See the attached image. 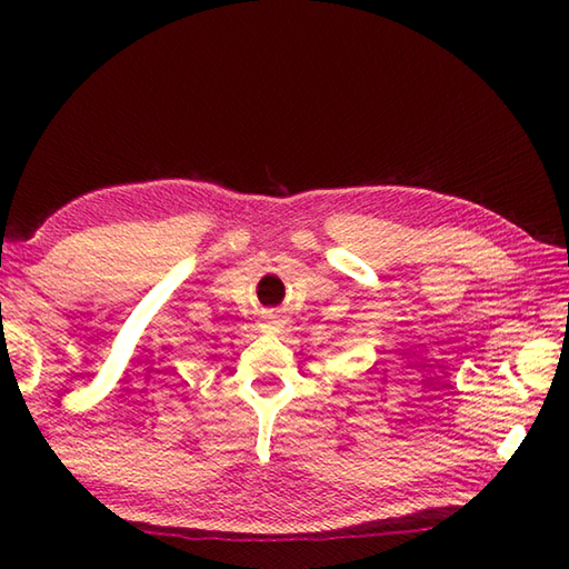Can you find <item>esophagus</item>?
I'll return each mask as SVG.
<instances>
[{
    "label": "esophagus",
    "mask_w": 569,
    "mask_h": 569,
    "mask_svg": "<svg viewBox=\"0 0 569 569\" xmlns=\"http://www.w3.org/2000/svg\"><path fill=\"white\" fill-rule=\"evenodd\" d=\"M281 325H283V320H281V316H276V312H271V316L263 318V328L269 332H276L278 328H281Z\"/></svg>",
    "instance_id": "esophagus-1"
}]
</instances>
